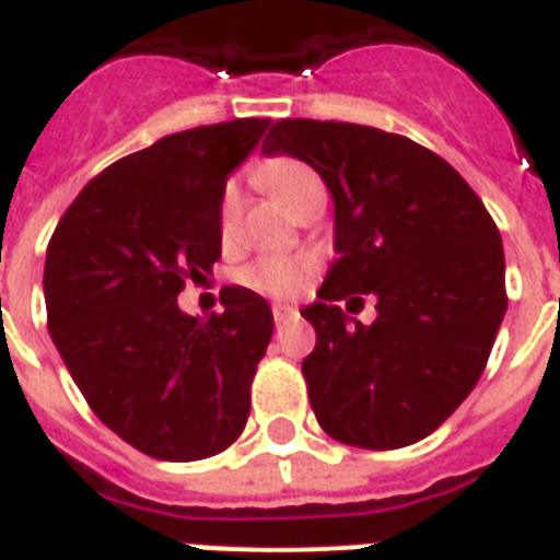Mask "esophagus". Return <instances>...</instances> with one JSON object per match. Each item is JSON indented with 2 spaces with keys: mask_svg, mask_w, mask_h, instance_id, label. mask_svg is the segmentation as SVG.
Returning <instances> with one entry per match:
<instances>
[{
  "mask_svg": "<svg viewBox=\"0 0 560 560\" xmlns=\"http://www.w3.org/2000/svg\"><path fill=\"white\" fill-rule=\"evenodd\" d=\"M296 307H290V305H272V319H276V325H288L296 319Z\"/></svg>",
  "mask_w": 560,
  "mask_h": 560,
  "instance_id": "esophagus-1",
  "label": "esophagus"
}]
</instances>
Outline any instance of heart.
I'll list each match as a JSON object with an SVG mask.
<instances>
[{
  "label": "heart",
  "instance_id": "1",
  "mask_svg": "<svg viewBox=\"0 0 560 560\" xmlns=\"http://www.w3.org/2000/svg\"><path fill=\"white\" fill-rule=\"evenodd\" d=\"M255 179H258L276 200L284 202L290 211H296L307 194H314L316 188H323V183H319L314 168H307L305 162L288 160V156H279V160H270L264 162V165H258V168H255ZM237 218H241V197H237L235 186H229L226 191H223V197H220V235H235ZM311 276H314V264L302 261V258H261V261H255L253 267H246L244 281L249 288L264 290V293H270V296H296V293H302V290L307 288Z\"/></svg>",
  "mask_w": 560,
  "mask_h": 560
}]
</instances>
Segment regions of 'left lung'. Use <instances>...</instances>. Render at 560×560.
<instances>
[{"label": "left lung", "mask_w": 560, "mask_h": 560, "mask_svg": "<svg viewBox=\"0 0 560 560\" xmlns=\"http://www.w3.org/2000/svg\"><path fill=\"white\" fill-rule=\"evenodd\" d=\"M261 153L307 162L334 200L340 258L302 311L316 331L302 363L316 421L366 451L421 442L477 386L505 316L494 220L442 156L377 127L281 118ZM363 295L378 302L372 326L336 305Z\"/></svg>", "instance_id": "1"}]
</instances>
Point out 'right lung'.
Masks as SVG:
<instances>
[{
    "mask_svg": "<svg viewBox=\"0 0 560 560\" xmlns=\"http://www.w3.org/2000/svg\"><path fill=\"white\" fill-rule=\"evenodd\" d=\"M270 118L165 136L86 183L46 249L48 334L92 412L153 459L226 451L249 418L272 311L246 288L223 314L179 311L220 258V197Z\"/></svg>",
    "mask_w": 560,
    "mask_h": 560,
    "instance_id": "right-lung-1",
    "label": "right lung"
}]
</instances>
